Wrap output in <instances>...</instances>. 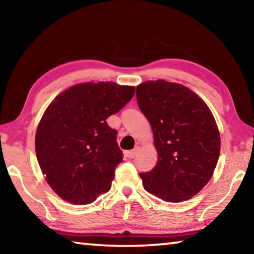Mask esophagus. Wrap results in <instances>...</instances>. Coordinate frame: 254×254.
Wrapping results in <instances>:
<instances>
[{
  "label": "esophagus",
  "mask_w": 254,
  "mask_h": 254,
  "mask_svg": "<svg viewBox=\"0 0 254 254\" xmlns=\"http://www.w3.org/2000/svg\"><path fill=\"white\" fill-rule=\"evenodd\" d=\"M137 152H139V148H135L134 150H130V151H127L126 152V156L128 158V159H133L134 158Z\"/></svg>",
  "instance_id": "esophagus-1"
}]
</instances>
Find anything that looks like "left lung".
Returning a JSON list of instances; mask_svg holds the SVG:
<instances>
[{
    "label": "left lung",
    "mask_w": 254,
    "mask_h": 254,
    "mask_svg": "<svg viewBox=\"0 0 254 254\" xmlns=\"http://www.w3.org/2000/svg\"><path fill=\"white\" fill-rule=\"evenodd\" d=\"M136 101L158 153L154 168L140 174L144 189L170 203L191 198L212 178L220 157L213 113L191 89L163 79L137 85Z\"/></svg>",
    "instance_id": "obj_1"
}]
</instances>
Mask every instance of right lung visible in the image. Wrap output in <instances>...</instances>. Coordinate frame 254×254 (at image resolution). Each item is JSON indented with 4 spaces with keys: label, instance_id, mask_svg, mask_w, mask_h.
I'll return each mask as SVG.
<instances>
[{
    "label": "right lung",
    "instance_id": "obj_1",
    "mask_svg": "<svg viewBox=\"0 0 254 254\" xmlns=\"http://www.w3.org/2000/svg\"><path fill=\"white\" fill-rule=\"evenodd\" d=\"M134 92V86L88 81L70 86L47 107L34 145L42 174L60 198L86 205L110 190L123 154L106 119Z\"/></svg>",
    "mask_w": 254,
    "mask_h": 254
}]
</instances>
